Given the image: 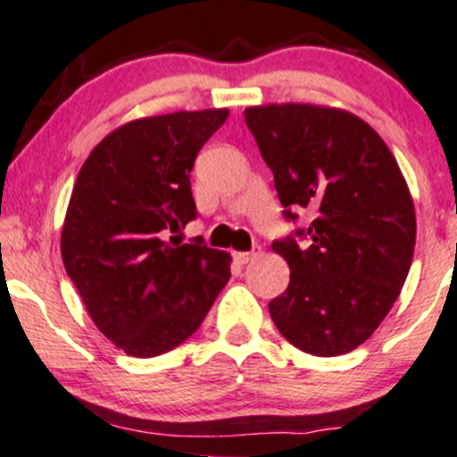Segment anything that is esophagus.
Returning a JSON list of instances; mask_svg holds the SVG:
<instances>
[{"label":"esophagus","mask_w":457,"mask_h":457,"mask_svg":"<svg viewBox=\"0 0 457 457\" xmlns=\"http://www.w3.org/2000/svg\"><path fill=\"white\" fill-rule=\"evenodd\" d=\"M261 254V250H252V252H235V261L239 262V265H245V262L254 261L256 256Z\"/></svg>","instance_id":"esophagus-1"}]
</instances>
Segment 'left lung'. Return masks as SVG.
I'll list each match as a JSON object with an SVG mask.
<instances>
[{"label":"left lung","instance_id":"1","mask_svg":"<svg viewBox=\"0 0 457 457\" xmlns=\"http://www.w3.org/2000/svg\"><path fill=\"white\" fill-rule=\"evenodd\" d=\"M278 196L314 220L299 245H271L291 282L270 302L278 331L299 351H355L389 314L415 250V205L394 154L370 123L336 106L284 102L245 109ZM297 235H303L297 230Z\"/></svg>","mask_w":457,"mask_h":457}]
</instances>
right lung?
Instances as JSON below:
<instances>
[{
  "label": "right lung",
  "instance_id": "1",
  "mask_svg": "<svg viewBox=\"0 0 457 457\" xmlns=\"http://www.w3.org/2000/svg\"><path fill=\"white\" fill-rule=\"evenodd\" d=\"M228 109L132 120L80 166L62 259L94 325L132 357L173 351L201 327L230 278V254L170 237L196 216L190 170Z\"/></svg>",
  "mask_w": 457,
  "mask_h": 457
}]
</instances>
